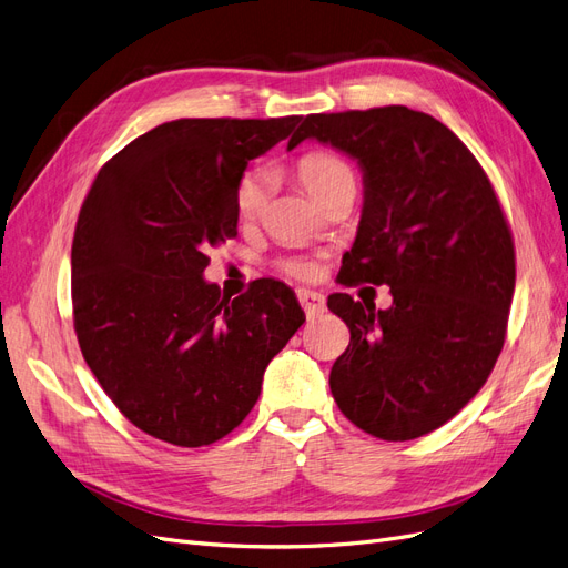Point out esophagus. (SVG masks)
<instances>
[{"label":"esophagus","instance_id":"1","mask_svg":"<svg viewBox=\"0 0 568 568\" xmlns=\"http://www.w3.org/2000/svg\"><path fill=\"white\" fill-rule=\"evenodd\" d=\"M298 301L303 305V311L307 317H315L324 313V296L317 294V291L311 288H298Z\"/></svg>","mask_w":568,"mask_h":568}]
</instances>
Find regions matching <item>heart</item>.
<instances>
[{"instance_id": "b5f03b06", "label": "heart", "mask_w": 568, "mask_h": 568, "mask_svg": "<svg viewBox=\"0 0 568 568\" xmlns=\"http://www.w3.org/2000/svg\"><path fill=\"white\" fill-rule=\"evenodd\" d=\"M346 175H353L351 168L338 156H332V153L313 151V153H305V156L298 161V178L305 184L307 192L313 194V199H317L326 186H332L336 180ZM265 192H267V173L263 168H255L239 180L236 194H234L239 217L251 220L261 213L265 203ZM282 267L301 280H311L317 272V265L311 261V257H303V255L286 257Z\"/></svg>"}]
</instances>
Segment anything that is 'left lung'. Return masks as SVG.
Listing matches in <instances>:
<instances>
[{
	"instance_id": "obj_1",
	"label": "left lung",
	"mask_w": 568,
	"mask_h": 568,
	"mask_svg": "<svg viewBox=\"0 0 568 568\" xmlns=\"http://www.w3.org/2000/svg\"><path fill=\"white\" fill-rule=\"evenodd\" d=\"M305 140L346 153L363 173L341 284H386L393 296L386 311L348 294L326 301L351 329L332 395L376 438H419L474 398L503 351L517 280L503 209L474 153L422 111L315 113L286 149Z\"/></svg>"
}]
</instances>
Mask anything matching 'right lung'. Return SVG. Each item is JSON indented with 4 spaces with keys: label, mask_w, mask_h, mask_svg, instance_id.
<instances>
[{
    "label": "right lung",
    "mask_w": 568,
    "mask_h": 568,
    "mask_svg": "<svg viewBox=\"0 0 568 568\" xmlns=\"http://www.w3.org/2000/svg\"><path fill=\"white\" fill-rule=\"evenodd\" d=\"M301 115L180 118L99 170L71 251L80 351L144 434L201 448L246 419L270 359L305 322L286 284L227 298L203 280L236 236V184Z\"/></svg>",
    "instance_id": "add662e5"
}]
</instances>
